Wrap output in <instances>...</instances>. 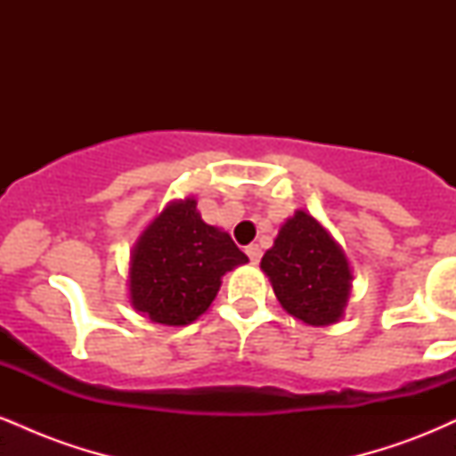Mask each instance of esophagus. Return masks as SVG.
<instances>
[{"label":"esophagus","mask_w":456,"mask_h":456,"mask_svg":"<svg viewBox=\"0 0 456 456\" xmlns=\"http://www.w3.org/2000/svg\"><path fill=\"white\" fill-rule=\"evenodd\" d=\"M246 255H248V259L253 261V264H259V259H261V248H259V244H250V246H246Z\"/></svg>","instance_id":"34e87169"}]
</instances>
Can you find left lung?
Returning <instances> with one entry per match:
<instances>
[{"mask_svg": "<svg viewBox=\"0 0 456 456\" xmlns=\"http://www.w3.org/2000/svg\"><path fill=\"white\" fill-rule=\"evenodd\" d=\"M261 270L281 306L308 326H330L343 317L352 291V270L341 244L315 216L297 210L287 218Z\"/></svg>", "mask_w": 456, "mask_h": 456, "instance_id": "8db88e82", "label": "left lung"}]
</instances>
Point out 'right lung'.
Listing matches in <instances>:
<instances>
[{
	"label": "right lung",
	"instance_id": "right-lung-1",
	"mask_svg": "<svg viewBox=\"0 0 456 456\" xmlns=\"http://www.w3.org/2000/svg\"><path fill=\"white\" fill-rule=\"evenodd\" d=\"M246 261L232 235L203 223L195 199L174 201L133 246L130 305L162 326H186L210 308L224 272Z\"/></svg>",
	"mask_w": 456,
	"mask_h": 456
}]
</instances>
